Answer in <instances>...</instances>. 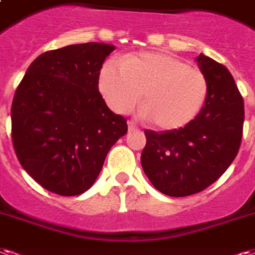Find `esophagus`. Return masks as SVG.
<instances>
[{
	"mask_svg": "<svg viewBox=\"0 0 255 255\" xmlns=\"http://www.w3.org/2000/svg\"><path fill=\"white\" fill-rule=\"evenodd\" d=\"M137 127L133 122H128V131H136Z\"/></svg>",
	"mask_w": 255,
	"mask_h": 255,
	"instance_id": "obj_1",
	"label": "esophagus"
}]
</instances>
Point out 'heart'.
Wrapping results in <instances>:
<instances>
[{"label":"heart","instance_id":"1","mask_svg":"<svg viewBox=\"0 0 255 255\" xmlns=\"http://www.w3.org/2000/svg\"><path fill=\"white\" fill-rule=\"evenodd\" d=\"M99 88L119 113L133 108L142 93L140 116L161 129H178L193 122L208 97L207 75L185 59L166 51H142L108 60L100 71Z\"/></svg>","mask_w":255,"mask_h":255}]
</instances>
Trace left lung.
Instances as JSON below:
<instances>
[{
  "instance_id": "1",
  "label": "left lung",
  "mask_w": 255,
  "mask_h": 255,
  "mask_svg": "<svg viewBox=\"0 0 255 255\" xmlns=\"http://www.w3.org/2000/svg\"><path fill=\"white\" fill-rule=\"evenodd\" d=\"M200 70L208 80V97L197 118L178 129H146L140 163L163 195L199 193L227 170L238 154L243 133V99L227 67L200 54Z\"/></svg>"
}]
</instances>
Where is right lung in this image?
I'll use <instances>...</instances> for the list:
<instances>
[{
	"label": "right lung",
	"instance_id": "right-lung-1",
	"mask_svg": "<svg viewBox=\"0 0 255 255\" xmlns=\"http://www.w3.org/2000/svg\"><path fill=\"white\" fill-rule=\"evenodd\" d=\"M115 46L84 43L47 51L28 67L13 97L17 159L39 185L77 196L93 185L127 120L99 92L105 58Z\"/></svg>",
	"mask_w": 255,
	"mask_h": 255
}]
</instances>
